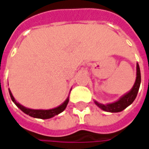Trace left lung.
<instances>
[{"mask_svg": "<svg viewBox=\"0 0 149 149\" xmlns=\"http://www.w3.org/2000/svg\"><path fill=\"white\" fill-rule=\"evenodd\" d=\"M141 83V74L139 64H137V77H136V81H135L134 85L132 88V89L129 91L128 94L123 95L122 98H120V100H118L117 102L109 104H99L95 101V104L101 108L103 110L107 112H111V113H117V112L123 111L124 109H126L129 105H130L134 101L135 98L137 97L139 86Z\"/></svg>", "mask_w": 149, "mask_h": 149, "instance_id": "obj_1", "label": "left lung"}]
</instances>
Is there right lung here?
<instances>
[{
	"instance_id": "add662e5",
	"label": "right lung",
	"mask_w": 149,
	"mask_h": 149,
	"mask_svg": "<svg viewBox=\"0 0 149 149\" xmlns=\"http://www.w3.org/2000/svg\"><path fill=\"white\" fill-rule=\"evenodd\" d=\"M9 93H10V99L15 104V105L17 106L20 110L24 112L25 113L31 116L33 118H42V119H46V118H50L54 117L55 115L60 113L61 112H63L65 109L66 106L69 103V99L67 100L59 107L57 108H54L52 109H48V110H41V109H27L24 106L20 105L19 103L16 102V100H15L13 95L11 94V92L9 90Z\"/></svg>"
}]
</instances>
